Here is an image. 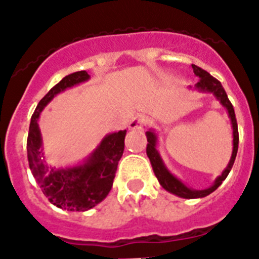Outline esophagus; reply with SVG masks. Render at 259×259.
Instances as JSON below:
<instances>
[{
  "mask_svg": "<svg viewBox=\"0 0 259 259\" xmlns=\"http://www.w3.org/2000/svg\"><path fill=\"white\" fill-rule=\"evenodd\" d=\"M148 119L143 116H137L130 122V128L131 130H141L143 126H146Z\"/></svg>",
  "mask_w": 259,
  "mask_h": 259,
  "instance_id": "esophagus-1",
  "label": "esophagus"
}]
</instances>
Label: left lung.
<instances>
[{
	"instance_id": "left-lung-1",
	"label": "left lung",
	"mask_w": 259,
	"mask_h": 259,
	"mask_svg": "<svg viewBox=\"0 0 259 259\" xmlns=\"http://www.w3.org/2000/svg\"><path fill=\"white\" fill-rule=\"evenodd\" d=\"M191 66H193L194 74H195L196 76H199V81L195 85L196 88H198L199 91L210 92V93H213L214 96L217 97V99H219L220 103L227 108L233 127V153L227 168H225V170L223 171L222 175L217 179L213 186H210L209 189H205V190H191L188 186L184 185L180 180H178V179H176L172 174H170V171L165 167L160 155H158L157 150H156V135L152 131H147V132H146V136H147L148 143L147 148H146V152H147L148 158H150L151 161V165H152L153 172H155L158 183H160L161 186H162L165 190H167L168 193H172L175 194V195L180 196V198L185 199L204 198V196L209 195V194H211L213 191H215L217 189L219 188L220 184L227 179L228 174L232 170L233 163H234L235 161V156H237L238 152V142H239V133H238V124L237 118H235L234 108H233V104L230 103V101L228 99V96L227 93H225L224 88H223L222 83H220L217 78L211 76L210 74L206 70H204V69L199 68V66L194 65V64Z\"/></svg>"
}]
</instances>
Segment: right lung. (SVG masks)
Returning <instances> with one entry per match:
<instances>
[{
	"label": "right lung",
	"instance_id": "right-lung-1",
	"mask_svg": "<svg viewBox=\"0 0 259 259\" xmlns=\"http://www.w3.org/2000/svg\"><path fill=\"white\" fill-rule=\"evenodd\" d=\"M88 79L89 74L85 70L75 71L54 85L37 104L27 136V160L35 180L51 204L70 211L88 210L108 195L124 150L126 131H118L107 136L83 165L55 170L45 163L37 126L40 112L56 94Z\"/></svg>",
	"mask_w": 259,
	"mask_h": 259
}]
</instances>
